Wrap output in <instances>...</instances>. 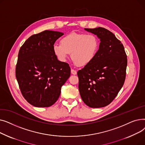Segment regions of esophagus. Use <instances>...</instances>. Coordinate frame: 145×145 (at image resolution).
<instances>
[{"instance_id": "obj_1", "label": "esophagus", "mask_w": 145, "mask_h": 145, "mask_svg": "<svg viewBox=\"0 0 145 145\" xmlns=\"http://www.w3.org/2000/svg\"><path fill=\"white\" fill-rule=\"evenodd\" d=\"M71 73H72V74H74V75H75V74H77V72L75 70L72 69V70H71Z\"/></svg>"}]
</instances>
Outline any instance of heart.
Wrapping results in <instances>:
<instances>
[{
  "label": "heart",
  "instance_id": "heart-1",
  "mask_svg": "<svg viewBox=\"0 0 145 145\" xmlns=\"http://www.w3.org/2000/svg\"><path fill=\"white\" fill-rule=\"evenodd\" d=\"M99 48L97 37L92 34L71 33L60 40V43L53 46V52L62 62H65L71 53V58L75 65L85 66L95 57Z\"/></svg>",
  "mask_w": 145,
  "mask_h": 145
}]
</instances>
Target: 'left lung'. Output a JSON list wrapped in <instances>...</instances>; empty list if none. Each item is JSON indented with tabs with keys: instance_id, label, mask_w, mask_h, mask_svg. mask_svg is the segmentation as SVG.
Masks as SVG:
<instances>
[{
	"instance_id": "8db88e82",
	"label": "left lung",
	"mask_w": 145,
	"mask_h": 145,
	"mask_svg": "<svg viewBox=\"0 0 145 145\" xmlns=\"http://www.w3.org/2000/svg\"><path fill=\"white\" fill-rule=\"evenodd\" d=\"M100 39L96 55L78 72L82 99L90 108L109 105L122 88L126 78L127 56L123 44L103 27L85 29Z\"/></svg>"
}]
</instances>
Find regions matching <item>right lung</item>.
<instances>
[{"mask_svg": "<svg viewBox=\"0 0 145 145\" xmlns=\"http://www.w3.org/2000/svg\"><path fill=\"white\" fill-rule=\"evenodd\" d=\"M62 35L60 32L44 30L29 37L19 50L16 78L23 96L35 107L54 104L70 77L69 65L57 60L53 50Z\"/></svg>", "mask_w": 145, "mask_h": 145, "instance_id": "right-lung-1", "label": "right lung"}]
</instances>
